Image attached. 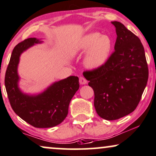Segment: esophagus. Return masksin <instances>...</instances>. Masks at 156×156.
<instances>
[{"mask_svg": "<svg viewBox=\"0 0 156 156\" xmlns=\"http://www.w3.org/2000/svg\"><path fill=\"white\" fill-rule=\"evenodd\" d=\"M79 83L80 84H81V85H84V84L87 83V80H86L84 77H80Z\"/></svg>", "mask_w": 156, "mask_h": 156, "instance_id": "obj_1", "label": "esophagus"}]
</instances>
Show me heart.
Wrapping results in <instances>:
<instances>
[{
  "label": "heart",
  "instance_id": "1",
  "mask_svg": "<svg viewBox=\"0 0 156 156\" xmlns=\"http://www.w3.org/2000/svg\"><path fill=\"white\" fill-rule=\"evenodd\" d=\"M112 39L108 35L92 33L82 37L77 43L73 54L83 53L88 50L83 59L86 67L94 70L103 66L107 62L112 48Z\"/></svg>",
  "mask_w": 156,
  "mask_h": 156
}]
</instances>
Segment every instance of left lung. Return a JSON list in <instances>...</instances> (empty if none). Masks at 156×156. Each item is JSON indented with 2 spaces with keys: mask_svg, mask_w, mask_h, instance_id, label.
I'll return each mask as SVG.
<instances>
[{
  "mask_svg": "<svg viewBox=\"0 0 156 156\" xmlns=\"http://www.w3.org/2000/svg\"><path fill=\"white\" fill-rule=\"evenodd\" d=\"M115 51L99 68L83 72L94 92V108L102 119L113 121L137 107L148 79V67L140 38L119 22H112Z\"/></svg>",
  "mask_w": 156,
  "mask_h": 156,
  "instance_id": "1",
  "label": "left lung"
}]
</instances>
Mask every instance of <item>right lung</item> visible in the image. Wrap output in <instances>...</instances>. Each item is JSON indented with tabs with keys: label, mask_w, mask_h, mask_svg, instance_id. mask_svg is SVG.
Instances as JSON below:
<instances>
[{
	"label": "right lung",
	"mask_w": 156,
	"mask_h": 156,
	"mask_svg": "<svg viewBox=\"0 0 156 156\" xmlns=\"http://www.w3.org/2000/svg\"><path fill=\"white\" fill-rule=\"evenodd\" d=\"M41 42L30 37L15 46L5 72V86L9 102L16 115L36 128H50L59 125L67 117L71 99L79 89V79L77 76H69L51 84L37 95L22 93L18 86L20 57L27 48Z\"/></svg>",
	"instance_id": "1"
}]
</instances>
